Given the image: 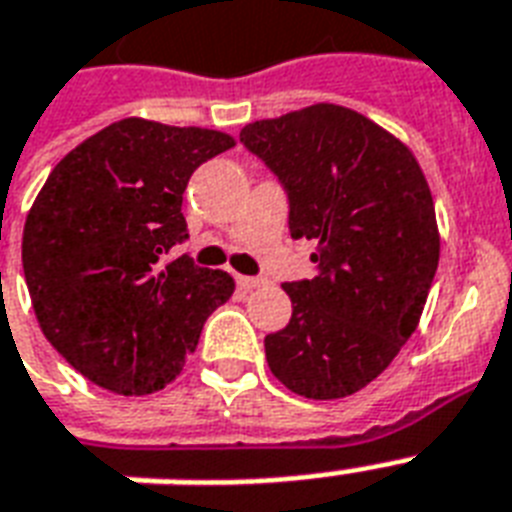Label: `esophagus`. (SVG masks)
Segmentation results:
<instances>
[{
    "label": "esophagus",
    "instance_id": "34e87169",
    "mask_svg": "<svg viewBox=\"0 0 512 512\" xmlns=\"http://www.w3.org/2000/svg\"><path fill=\"white\" fill-rule=\"evenodd\" d=\"M236 284H239L244 292H249V289H257L263 287L265 279H255V276H236Z\"/></svg>",
    "mask_w": 512,
    "mask_h": 512
}]
</instances>
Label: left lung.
I'll return each mask as SVG.
<instances>
[{"mask_svg": "<svg viewBox=\"0 0 512 512\" xmlns=\"http://www.w3.org/2000/svg\"><path fill=\"white\" fill-rule=\"evenodd\" d=\"M287 188L292 239L316 241L313 279L281 284L292 319L265 337L273 377L316 401L380 377L420 324L438 268L436 207L396 135L316 103L241 130Z\"/></svg>", "mask_w": 512, "mask_h": 512, "instance_id": "8db88e82", "label": "left lung"}]
</instances>
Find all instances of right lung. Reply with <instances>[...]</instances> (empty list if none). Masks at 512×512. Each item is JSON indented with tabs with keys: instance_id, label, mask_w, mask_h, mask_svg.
Returning <instances> with one entry per match:
<instances>
[{
	"instance_id": "add662e5",
	"label": "right lung",
	"mask_w": 512,
	"mask_h": 512,
	"mask_svg": "<svg viewBox=\"0 0 512 512\" xmlns=\"http://www.w3.org/2000/svg\"><path fill=\"white\" fill-rule=\"evenodd\" d=\"M236 140L204 127L122 119L68 151L28 209L23 273L36 321L76 372L146 396L183 372L204 321L233 295L225 271L167 263L188 239L193 170Z\"/></svg>"
}]
</instances>
